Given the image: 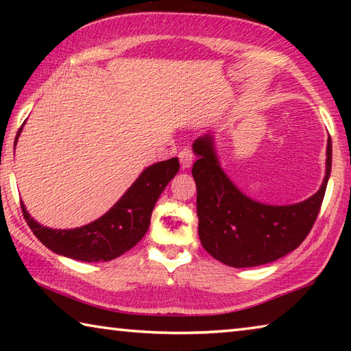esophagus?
<instances>
[{
    "mask_svg": "<svg viewBox=\"0 0 351 351\" xmlns=\"http://www.w3.org/2000/svg\"><path fill=\"white\" fill-rule=\"evenodd\" d=\"M193 159H195V154H193V150L190 147L182 148V150L180 152V162H181L182 169H189L190 165H192Z\"/></svg>",
    "mask_w": 351,
    "mask_h": 351,
    "instance_id": "1",
    "label": "esophagus"
}]
</instances>
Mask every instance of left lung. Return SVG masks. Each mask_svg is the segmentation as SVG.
I'll return each instance as SVG.
<instances>
[{
	"label": "left lung",
	"mask_w": 351,
	"mask_h": 351,
	"mask_svg": "<svg viewBox=\"0 0 351 351\" xmlns=\"http://www.w3.org/2000/svg\"><path fill=\"white\" fill-rule=\"evenodd\" d=\"M193 152L198 156L192 167L198 234L213 258L234 268H251L282 258L302 245L325 197L331 171V139L322 187L304 203L293 206H266L243 195L218 165L210 136L195 141Z\"/></svg>",
	"instance_id": "obj_1"
}]
</instances>
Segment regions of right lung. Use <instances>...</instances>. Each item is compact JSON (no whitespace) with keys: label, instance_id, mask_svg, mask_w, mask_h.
<instances>
[{"label":"right lung","instance_id":"right-lung-1","mask_svg":"<svg viewBox=\"0 0 351 351\" xmlns=\"http://www.w3.org/2000/svg\"><path fill=\"white\" fill-rule=\"evenodd\" d=\"M178 170V158L150 165L104 217L82 228L69 230L45 228L31 218L21 203L23 217L35 237L51 251L80 261H108L130 251L142 240L159 195Z\"/></svg>","mask_w":351,"mask_h":351}]
</instances>
